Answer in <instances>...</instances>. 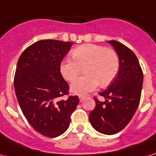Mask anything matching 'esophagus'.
I'll list each match as a JSON object with an SVG mask.
<instances>
[{"instance_id":"1","label":"esophagus","mask_w":156,"mask_h":156,"mask_svg":"<svg viewBox=\"0 0 156 156\" xmlns=\"http://www.w3.org/2000/svg\"><path fill=\"white\" fill-rule=\"evenodd\" d=\"M84 99H85V97H82V96L79 97V101H80V102H83L84 101Z\"/></svg>"}]
</instances>
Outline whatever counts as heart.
Here are the masks:
<instances>
[{"instance_id":"heart-1","label":"heart","mask_w":156,"mask_h":156,"mask_svg":"<svg viewBox=\"0 0 156 156\" xmlns=\"http://www.w3.org/2000/svg\"><path fill=\"white\" fill-rule=\"evenodd\" d=\"M71 55L73 59H65L59 66L63 78L74 80L83 67L86 73L72 83L70 90L73 94L85 95L95 90L100 83L106 86L117 75L119 60L114 50L96 44H83L75 47Z\"/></svg>"}]
</instances>
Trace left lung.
Listing matches in <instances>:
<instances>
[{
    "label": "left lung",
    "mask_w": 156,
    "mask_h": 156,
    "mask_svg": "<svg viewBox=\"0 0 156 156\" xmlns=\"http://www.w3.org/2000/svg\"><path fill=\"white\" fill-rule=\"evenodd\" d=\"M107 42L117 53L119 68L110 87L99 93L105 101L95 99L96 107L90 113L89 119L97 132L113 135L125 128L136 112L141 99L143 73L133 51L119 41Z\"/></svg>",
    "instance_id": "8db88e82"
}]
</instances>
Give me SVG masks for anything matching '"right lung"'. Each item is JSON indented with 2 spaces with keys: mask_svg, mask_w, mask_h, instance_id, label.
<instances>
[{
  "mask_svg": "<svg viewBox=\"0 0 156 156\" xmlns=\"http://www.w3.org/2000/svg\"><path fill=\"white\" fill-rule=\"evenodd\" d=\"M73 43L41 40L23 51L15 71V95L23 114L33 129L56 137L69 127L70 116L79 103L77 96L66 101L69 85L59 66Z\"/></svg>",
  "mask_w": 156,
  "mask_h": 156,
  "instance_id": "right-lung-1",
  "label": "right lung"
}]
</instances>
